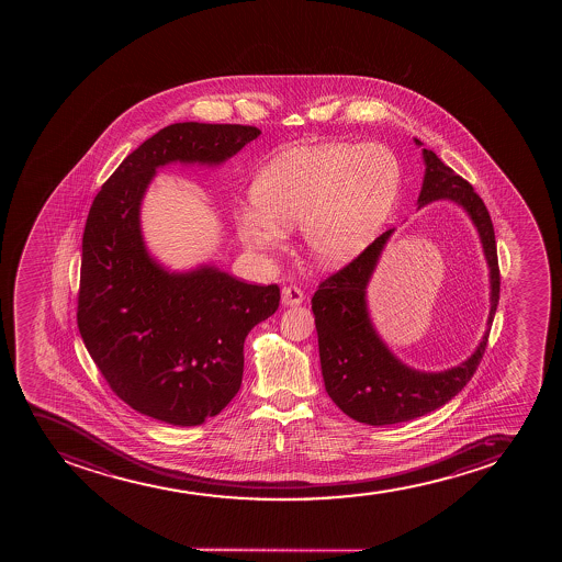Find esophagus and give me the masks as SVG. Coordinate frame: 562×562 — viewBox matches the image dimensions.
<instances>
[{"mask_svg": "<svg viewBox=\"0 0 562 562\" xmlns=\"http://www.w3.org/2000/svg\"><path fill=\"white\" fill-rule=\"evenodd\" d=\"M281 302H283V305H291V307L300 305L304 302V292H302V289H297L296 284L284 286Z\"/></svg>", "mask_w": 562, "mask_h": 562, "instance_id": "esophagus-1", "label": "esophagus"}]
</instances>
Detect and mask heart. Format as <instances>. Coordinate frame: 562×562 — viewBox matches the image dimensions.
<instances>
[{"label":"heart","instance_id":"b5f03b06","mask_svg":"<svg viewBox=\"0 0 562 562\" xmlns=\"http://www.w3.org/2000/svg\"><path fill=\"white\" fill-rule=\"evenodd\" d=\"M401 168L382 144H321L278 155L252 183L255 206L236 212L239 238L273 251L283 226L302 221L305 244L318 262L355 257L394 207Z\"/></svg>","mask_w":562,"mask_h":562}]
</instances>
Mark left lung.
<instances>
[{
  "label": "left lung",
  "mask_w": 562,
  "mask_h": 562,
  "mask_svg": "<svg viewBox=\"0 0 562 562\" xmlns=\"http://www.w3.org/2000/svg\"><path fill=\"white\" fill-rule=\"evenodd\" d=\"M414 140L422 146L418 138ZM424 161L419 206L442 199L458 202L476 225L490 265L491 326L501 296V271L490 212L471 183L446 167L431 149H424ZM392 233L394 228L382 233L349 265L324 279L311 300L326 392L347 416L376 427L418 418L456 397L476 373L490 337L487 328L469 360L440 373L407 368L387 350L369 318L366 289Z\"/></svg>",
  "instance_id": "8db88e82"
}]
</instances>
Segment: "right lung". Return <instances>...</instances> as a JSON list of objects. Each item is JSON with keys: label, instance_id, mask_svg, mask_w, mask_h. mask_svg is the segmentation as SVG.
<instances>
[{"label": "right lung", "instance_id": "add662e5", "mask_svg": "<svg viewBox=\"0 0 562 562\" xmlns=\"http://www.w3.org/2000/svg\"><path fill=\"white\" fill-rule=\"evenodd\" d=\"M260 130L233 123H175L140 144L91 204L77 323L112 392L136 413L201 426L241 386L244 341L279 307L278 284H247L213 266L170 273L149 257L140 202L168 162L220 165Z\"/></svg>", "mask_w": 562, "mask_h": 562}]
</instances>
